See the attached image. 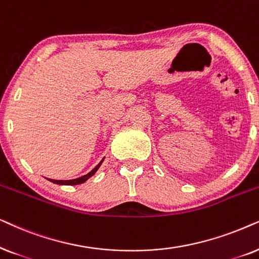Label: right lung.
Segmentation results:
<instances>
[{"label": "right lung", "instance_id": "obj_1", "mask_svg": "<svg viewBox=\"0 0 259 259\" xmlns=\"http://www.w3.org/2000/svg\"><path fill=\"white\" fill-rule=\"evenodd\" d=\"M103 161H104V158L99 162V163L96 165V167L92 169L90 173H88L86 175H82V177L78 178V179H73V180H53V179H47V180H50L51 182H53V184H57V185H68V186H73V185H80V184H84V182L88 180L94 175L96 171L98 170V168L101 167V164L103 163Z\"/></svg>", "mask_w": 259, "mask_h": 259}]
</instances>
